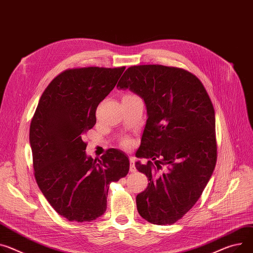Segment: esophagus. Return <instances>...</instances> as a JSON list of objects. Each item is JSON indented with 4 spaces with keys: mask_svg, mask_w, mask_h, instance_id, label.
Here are the masks:
<instances>
[{
    "mask_svg": "<svg viewBox=\"0 0 253 253\" xmlns=\"http://www.w3.org/2000/svg\"><path fill=\"white\" fill-rule=\"evenodd\" d=\"M129 171L130 172L137 171V168H135V165H134V158L133 157L129 158Z\"/></svg>",
    "mask_w": 253,
    "mask_h": 253,
    "instance_id": "esophagus-1",
    "label": "esophagus"
}]
</instances>
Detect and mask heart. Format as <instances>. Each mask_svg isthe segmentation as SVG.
Segmentation results:
<instances>
[{"label":"heart","instance_id":"b5f03b06","mask_svg":"<svg viewBox=\"0 0 253 253\" xmlns=\"http://www.w3.org/2000/svg\"><path fill=\"white\" fill-rule=\"evenodd\" d=\"M125 145H128V142H126V143H125Z\"/></svg>","mask_w":253,"mask_h":253}]
</instances>
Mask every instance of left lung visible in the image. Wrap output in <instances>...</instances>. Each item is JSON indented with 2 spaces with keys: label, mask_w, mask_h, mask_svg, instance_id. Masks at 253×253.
<instances>
[{
  "label": "left lung",
  "mask_w": 253,
  "mask_h": 253,
  "mask_svg": "<svg viewBox=\"0 0 253 253\" xmlns=\"http://www.w3.org/2000/svg\"><path fill=\"white\" fill-rule=\"evenodd\" d=\"M144 99L148 120L135 156L149 184L135 199L142 218L172 225L196 205L217 162L215 110L199 78L162 65L129 67L118 84ZM165 166L168 170L159 173Z\"/></svg>",
  "instance_id": "1"
}]
</instances>
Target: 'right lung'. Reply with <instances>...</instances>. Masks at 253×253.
I'll return each instance as SVG.
<instances>
[{
  "instance_id": "add662e5",
  "label": "right lung",
  "mask_w": 253,
  "mask_h": 253,
  "mask_svg": "<svg viewBox=\"0 0 253 253\" xmlns=\"http://www.w3.org/2000/svg\"><path fill=\"white\" fill-rule=\"evenodd\" d=\"M126 67L76 68L57 75L43 91L30 124L34 176L54 211L73 222H90L106 211L110 182L129 169L126 154L108 149L86 156L83 133L96 124L98 104Z\"/></svg>"
}]
</instances>
